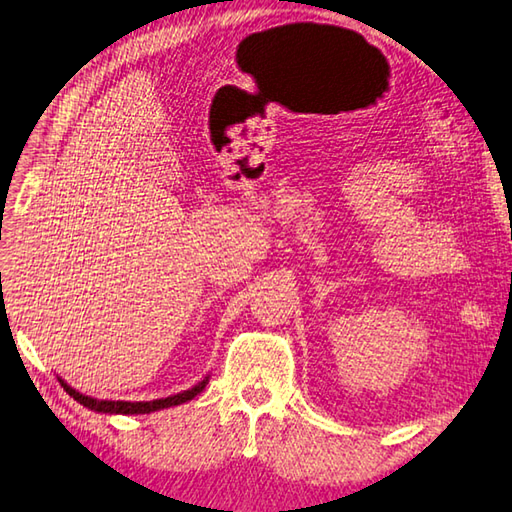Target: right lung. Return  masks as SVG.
<instances>
[{
  "instance_id": "obj_1",
  "label": "right lung",
  "mask_w": 512,
  "mask_h": 512,
  "mask_svg": "<svg viewBox=\"0 0 512 512\" xmlns=\"http://www.w3.org/2000/svg\"><path fill=\"white\" fill-rule=\"evenodd\" d=\"M57 381L62 383V388L71 394V397L82 403L84 408H89L93 412H104V414H149V412H156L162 408H173V406H180V403H187L205 390V385L209 383V376H205L200 383H196L191 390L185 392H178L173 394V397L167 399H156V401H100V399H93V397H86V394L73 390L69 383L62 381L60 376H57Z\"/></svg>"
}]
</instances>
